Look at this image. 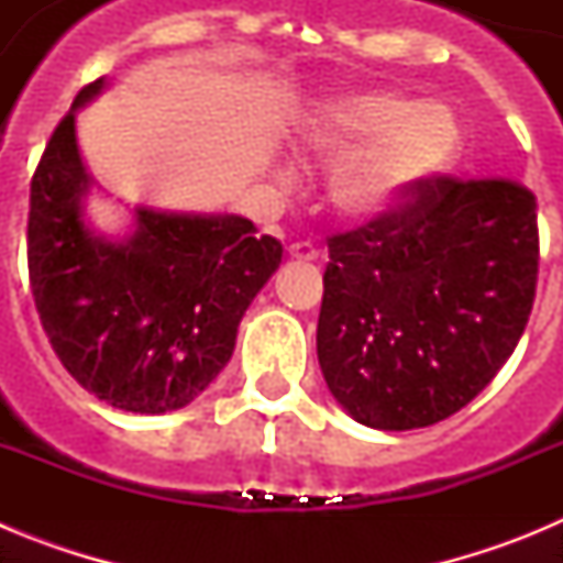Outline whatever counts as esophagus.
Returning <instances> with one entry per match:
<instances>
[{
	"label": "esophagus",
	"instance_id": "1",
	"mask_svg": "<svg viewBox=\"0 0 563 563\" xmlns=\"http://www.w3.org/2000/svg\"><path fill=\"white\" fill-rule=\"evenodd\" d=\"M287 253H290L292 258H301V262H312V258H318V247L312 245V242H292V245L287 247Z\"/></svg>",
	"mask_w": 563,
	"mask_h": 563
}]
</instances>
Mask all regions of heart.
I'll return each mask as SVG.
<instances>
[{
    "label": "heart",
    "mask_w": 563,
    "mask_h": 563,
    "mask_svg": "<svg viewBox=\"0 0 563 563\" xmlns=\"http://www.w3.org/2000/svg\"><path fill=\"white\" fill-rule=\"evenodd\" d=\"M307 146L338 161L330 200L343 217H377L406 202L462 152L454 109L400 92L343 98L316 114Z\"/></svg>",
    "instance_id": "1"
}]
</instances>
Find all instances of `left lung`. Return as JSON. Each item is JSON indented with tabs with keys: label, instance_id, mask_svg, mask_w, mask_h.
Wrapping results in <instances>:
<instances>
[{
	"label": "left lung",
	"instance_id": "8db88e82",
	"mask_svg": "<svg viewBox=\"0 0 563 563\" xmlns=\"http://www.w3.org/2000/svg\"><path fill=\"white\" fill-rule=\"evenodd\" d=\"M327 247L318 363L372 429L456 415L514 355L533 310L536 194L507 177L437 174Z\"/></svg>",
	"mask_w": 563,
	"mask_h": 563
}]
</instances>
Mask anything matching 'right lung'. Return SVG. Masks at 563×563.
<instances>
[{
  "mask_svg": "<svg viewBox=\"0 0 563 563\" xmlns=\"http://www.w3.org/2000/svg\"><path fill=\"white\" fill-rule=\"evenodd\" d=\"M49 134L30 180L27 273L64 369L98 400L134 415L183 409L231 361L236 327L282 262V242L242 217L137 211L129 242L84 228L89 174L76 109Z\"/></svg>",
  "mask_w": 563,
  "mask_h": 563,
  "instance_id": "1",
  "label": "right lung"
}]
</instances>
